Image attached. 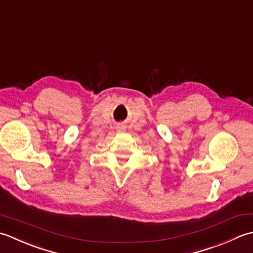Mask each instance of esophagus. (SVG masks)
Returning a JSON list of instances; mask_svg holds the SVG:
<instances>
[{
    "label": "esophagus",
    "instance_id": "1",
    "mask_svg": "<svg viewBox=\"0 0 253 253\" xmlns=\"http://www.w3.org/2000/svg\"><path fill=\"white\" fill-rule=\"evenodd\" d=\"M125 131V127H118V132H123Z\"/></svg>",
    "mask_w": 253,
    "mask_h": 253
}]
</instances>
